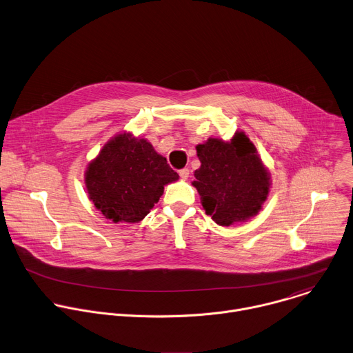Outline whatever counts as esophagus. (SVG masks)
<instances>
[{"label":"esophagus","mask_w":353,"mask_h":353,"mask_svg":"<svg viewBox=\"0 0 353 353\" xmlns=\"http://www.w3.org/2000/svg\"><path fill=\"white\" fill-rule=\"evenodd\" d=\"M179 174H180V177L183 179V180H187L188 177H190V169H187V168H184V169H181V170H179Z\"/></svg>","instance_id":"34e87169"}]
</instances>
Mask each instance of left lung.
<instances>
[{
  "label": "left lung",
  "mask_w": 353,
  "mask_h": 353,
  "mask_svg": "<svg viewBox=\"0 0 353 353\" xmlns=\"http://www.w3.org/2000/svg\"><path fill=\"white\" fill-rule=\"evenodd\" d=\"M196 155L201 168L192 185L213 221L228 227L260 212L270 192V173L243 132L235 133L231 141L210 137L196 145Z\"/></svg>",
  "instance_id": "8db88e82"
}]
</instances>
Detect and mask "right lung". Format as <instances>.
<instances>
[{
    "instance_id": "obj_1",
    "label": "right lung",
    "mask_w": 353,
    "mask_h": 353,
    "mask_svg": "<svg viewBox=\"0 0 353 353\" xmlns=\"http://www.w3.org/2000/svg\"><path fill=\"white\" fill-rule=\"evenodd\" d=\"M179 180L151 143L119 133L88 165L85 184L89 199L114 223L141 221L163 194V187Z\"/></svg>"
}]
</instances>
